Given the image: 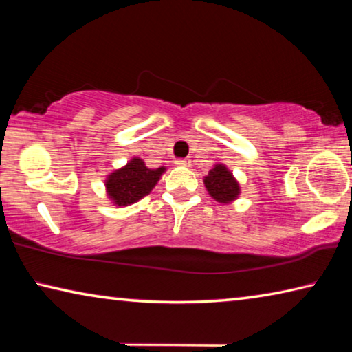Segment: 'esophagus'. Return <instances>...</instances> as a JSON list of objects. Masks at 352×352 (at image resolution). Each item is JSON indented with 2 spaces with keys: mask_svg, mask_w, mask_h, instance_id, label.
Wrapping results in <instances>:
<instances>
[{
  "mask_svg": "<svg viewBox=\"0 0 352 352\" xmlns=\"http://www.w3.org/2000/svg\"><path fill=\"white\" fill-rule=\"evenodd\" d=\"M175 164H177V166H180V168H190V160H188V158L177 160Z\"/></svg>",
  "mask_w": 352,
  "mask_h": 352,
  "instance_id": "34e87169",
  "label": "esophagus"
}]
</instances>
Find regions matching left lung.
<instances>
[{
    "label": "left lung",
    "instance_id": "1",
    "mask_svg": "<svg viewBox=\"0 0 352 352\" xmlns=\"http://www.w3.org/2000/svg\"><path fill=\"white\" fill-rule=\"evenodd\" d=\"M205 188L211 197L222 205H230L241 197V183L226 164L216 163L204 177Z\"/></svg>",
    "mask_w": 352,
    "mask_h": 352
}]
</instances>
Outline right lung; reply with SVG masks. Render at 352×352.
<instances>
[{"mask_svg":"<svg viewBox=\"0 0 352 352\" xmlns=\"http://www.w3.org/2000/svg\"><path fill=\"white\" fill-rule=\"evenodd\" d=\"M166 170V166L151 169L140 157L130 158L126 166L115 169L105 177L107 199L118 208L133 205L152 192Z\"/></svg>","mask_w":352,"mask_h":352,"instance_id":"add662e5","label":"right lung"}]
</instances>
